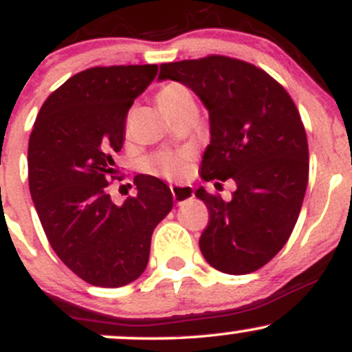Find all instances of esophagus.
Returning <instances> with one entry per match:
<instances>
[{"mask_svg":"<svg viewBox=\"0 0 352 352\" xmlns=\"http://www.w3.org/2000/svg\"><path fill=\"white\" fill-rule=\"evenodd\" d=\"M170 192H172L173 200H175L177 204H180V201L184 200H188L190 197L193 195L192 187H188V185H172Z\"/></svg>","mask_w":352,"mask_h":352,"instance_id":"esophagus-1","label":"esophagus"}]
</instances>
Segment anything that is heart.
Segmentation results:
<instances>
[{
	"instance_id": "1",
	"label": "heart",
	"mask_w": 352,
	"mask_h": 352,
	"mask_svg": "<svg viewBox=\"0 0 352 352\" xmlns=\"http://www.w3.org/2000/svg\"><path fill=\"white\" fill-rule=\"evenodd\" d=\"M157 102L164 112L175 111L185 104L193 102L192 94L182 84H167L157 92ZM187 152H159L144 160L145 170L165 177V179H179L187 165Z\"/></svg>"
}]
</instances>
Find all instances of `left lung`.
Masks as SVG:
<instances>
[{
  "label": "left lung",
  "instance_id": "obj_1",
  "mask_svg": "<svg viewBox=\"0 0 352 352\" xmlns=\"http://www.w3.org/2000/svg\"><path fill=\"white\" fill-rule=\"evenodd\" d=\"M159 78L185 84L208 109L212 139L201 179L236 184L230 201L204 187L195 192L210 215L201 254L218 272H256L285 246L300 217L309 173L300 112L268 72L228 56L164 63Z\"/></svg>",
  "mask_w": 352,
  "mask_h": 352
}]
</instances>
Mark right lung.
<instances>
[{"mask_svg":"<svg viewBox=\"0 0 352 352\" xmlns=\"http://www.w3.org/2000/svg\"><path fill=\"white\" fill-rule=\"evenodd\" d=\"M157 64L80 71L44 100L28 145L36 212L59 260L80 280L117 288L144 273L153 228L172 210L170 188L134 177L137 193L116 205L109 182L125 140L134 99L155 79Z\"/></svg>","mask_w":352,"mask_h":352,"instance_id":"add662e5","label":"right lung"}]
</instances>
